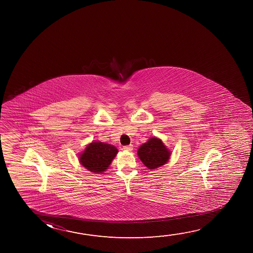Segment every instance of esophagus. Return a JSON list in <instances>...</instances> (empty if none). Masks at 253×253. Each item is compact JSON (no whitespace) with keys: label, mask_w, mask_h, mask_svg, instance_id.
Listing matches in <instances>:
<instances>
[{"label":"esophagus","mask_w":253,"mask_h":253,"mask_svg":"<svg viewBox=\"0 0 253 253\" xmlns=\"http://www.w3.org/2000/svg\"><path fill=\"white\" fill-rule=\"evenodd\" d=\"M123 149L126 150V151H132L133 150V145L130 144V145L124 146Z\"/></svg>","instance_id":"esophagus-1"}]
</instances>
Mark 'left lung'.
<instances>
[{
    "instance_id": "1",
    "label": "left lung",
    "mask_w": 253,
    "mask_h": 253,
    "mask_svg": "<svg viewBox=\"0 0 253 253\" xmlns=\"http://www.w3.org/2000/svg\"><path fill=\"white\" fill-rule=\"evenodd\" d=\"M171 154L163 141L156 136L149 138L137 150V156L142 163L151 170L165 165L169 161Z\"/></svg>"
}]
</instances>
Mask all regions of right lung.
<instances>
[{"instance_id": "obj_1", "label": "right lung", "mask_w": 253, "mask_h": 253, "mask_svg": "<svg viewBox=\"0 0 253 253\" xmlns=\"http://www.w3.org/2000/svg\"><path fill=\"white\" fill-rule=\"evenodd\" d=\"M118 153V149L114 145L96 141L89 143L80 153L79 161L90 172L103 173L110 167Z\"/></svg>"}]
</instances>
